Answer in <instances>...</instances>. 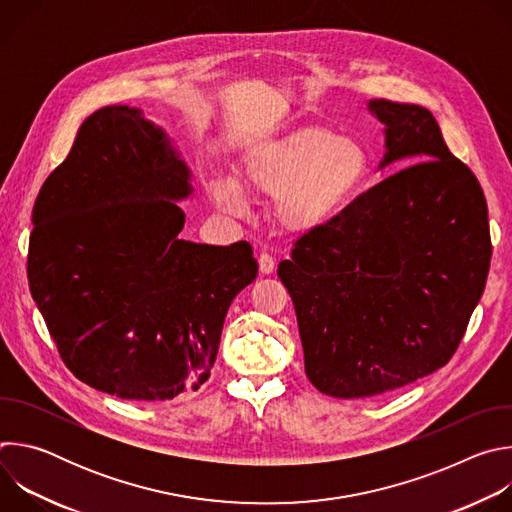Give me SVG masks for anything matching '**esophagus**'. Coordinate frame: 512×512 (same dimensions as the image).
<instances>
[{"mask_svg": "<svg viewBox=\"0 0 512 512\" xmlns=\"http://www.w3.org/2000/svg\"><path fill=\"white\" fill-rule=\"evenodd\" d=\"M259 271H261L263 275H269V273L275 271V259H273V255H269L267 251H263V253L259 255Z\"/></svg>", "mask_w": 512, "mask_h": 512, "instance_id": "34e87169", "label": "esophagus"}]
</instances>
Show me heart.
Listing matches in <instances>:
<instances>
[{
	"label": "heart",
	"instance_id": "obj_1",
	"mask_svg": "<svg viewBox=\"0 0 512 512\" xmlns=\"http://www.w3.org/2000/svg\"><path fill=\"white\" fill-rule=\"evenodd\" d=\"M371 174V156L354 137L328 129H302L253 152L241 182L277 199V221L291 233H310L328 223L356 198ZM210 194L218 208L245 210L241 188L231 178H216Z\"/></svg>",
	"mask_w": 512,
	"mask_h": 512
}]
</instances>
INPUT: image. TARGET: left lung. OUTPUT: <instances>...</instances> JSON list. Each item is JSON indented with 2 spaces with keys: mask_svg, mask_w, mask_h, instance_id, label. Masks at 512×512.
Wrapping results in <instances>:
<instances>
[{
  "mask_svg": "<svg viewBox=\"0 0 512 512\" xmlns=\"http://www.w3.org/2000/svg\"><path fill=\"white\" fill-rule=\"evenodd\" d=\"M369 111L385 125L381 168L403 170L300 237L277 267L306 375L338 399L383 395L442 369L492 257L484 192L435 117L385 99L369 101Z\"/></svg>",
  "mask_w": 512,
  "mask_h": 512,
  "instance_id": "8db88e82",
  "label": "left lung"
}]
</instances>
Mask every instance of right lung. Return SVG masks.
Returning a JSON list of instances; mask_svg holds the SVG:
<instances>
[{
  "instance_id": "obj_1",
  "label": "right lung",
  "mask_w": 512,
  "mask_h": 512,
  "mask_svg": "<svg viewBox=\"0 0 512 512\" xmlns=\"http://www.w3.org/2000/svg\"><path fill=\"white\" fill-rule=\"evenodd\" d=\"M190 168L139 109L89 115L46 178L28 251L32 298L70 373L131 401L196 391L225 316L257 277L247 241L178 239Z\"/></svg>"
}]
</instances>
